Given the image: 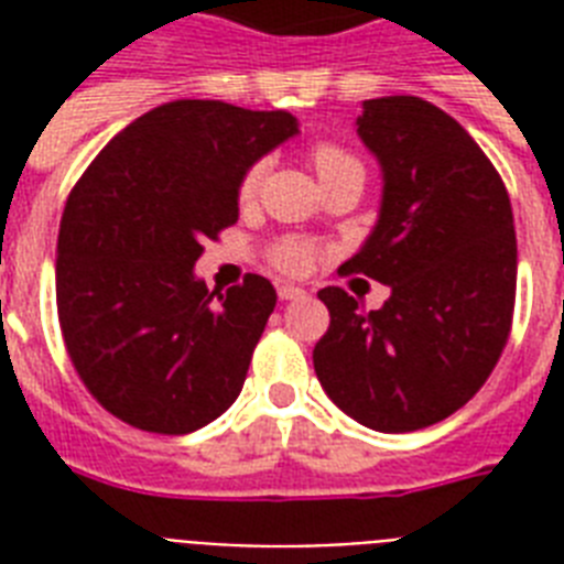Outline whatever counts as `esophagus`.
<instances>
[{
	"label": "esophagus",
	"mask_w": 564,
	"mask_h": 564,
	"mask_svg": "<svg viewBox=\"0 0 564 564\" xmlns=\"http://www.w3.org/2000/svg\"><path fill=\"white\" fill-rule=\"evenodd\" d=\"M278 295H281V301L304 299V290H301V286H292V283H283V286H278Z\"/></svg>",
	"instance_id": "obj_1"
}]
</instances>
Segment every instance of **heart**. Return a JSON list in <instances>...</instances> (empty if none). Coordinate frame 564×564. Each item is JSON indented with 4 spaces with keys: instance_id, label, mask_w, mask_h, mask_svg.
Listing matches in <instances>:
<instances>
[{
    "instance_id": "heart-1",
    "label": "heart",
    "mask_w": 564,
    "mask_h": 564,
    "mask_svg": "<svg viewBox=\"0 0 564 564\" xmlns=\"http://www.w3.org/2000/svg\"><path fill=\"white\" fill-rule=\"evenodd\" d=\"M313 166H316L318 172V181L330 178V175H339V172H362L360 161H357L354 154H348L345 149L330 143H322L313 149ZM257 187H260V166H251V170L242 175V181H239V202H251L257 195ZM272 260L278 269H283V272H304L310 265V246L307 242H301V239H283V242L274 246Z\"/></svg>"
}]
</instances>
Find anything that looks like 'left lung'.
<instances>
[{
	"label": "left lung",
	"mask_w": 564,
	"mask_h": 564,
	"mask_svg": "<svg viewBox=\"0 0 564 564\" xmlns=\"http://www.w3.org/2000/svg\"><path fill=\"white\" fill-rule=\"evenodd\" d=\"M357 134L380 163L383 198L345 265L392 292L369 313L339 286L318 292L330 327L313 366L345 415L410 433L454 415L498 366L516 307V221L498 170L436 105L362 101Z\"/></svg>",
	"instance_id": "8db88e82"
}]
</instances>
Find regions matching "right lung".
Instances as JSON below:
<instances>
[{
  "label": "right lung",
  "mask_w": 564,
  "mask_h": 564,
  "mask_svg": "<svg viewBox=\"0 0 564 564\" xmlns=\"http://www.w3.org/2000/svg\"><path fill=\"white\" fill-rule=\"evenodd\" d=\"M299 134L286 110L166 101L122 128L66 198L55 295L66 354L131 427L184 436L237 401L278 301L260 274L207 290L204 239L239 219V181Z\"/></svg>",
  "instance_id": "1"
}]
</instances>
